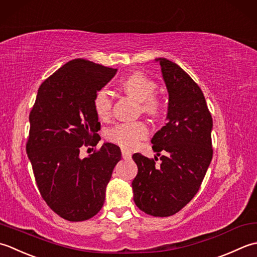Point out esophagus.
I'll list each match as a JSON object with an SVG mask.
<instances>
[{
  "label": "esophagus",
  "mask_w": 257,
  "mask_h": 257,
  "mask_svg": "<svg viewBox=\"0 0 257 257\" xmlns=\"http://www.w3.org/2000/svg\"><path fill=\"white\" fill-rule=\"evenodd\" d=\"M122 156H123V159H125V160H130L131 158H132V153H131L128 150L122 149Z\"/></svg>",
  "instance_id": "1"
}]
</instances>
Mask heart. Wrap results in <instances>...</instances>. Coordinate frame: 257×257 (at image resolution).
<instances>
[{
  "label": "heart",
  "mask_w": 257,
  "mask_h": 257,
  "mask_svg": "<svg viewBox=\"0 0 257 257\" xmlns=\"http://www.w3.org/2000/svg\"><path fill=\"white\" fill-rule=\"evenodd\" d=\"M122 90L130 96L138 99L141 104L142 112L150 116H158L161 113L163 104L161 98L156 95L158 84L142 73H134L125 76L119 82ZM93 107L99 119L106 121L112 115L113 97L106 88H98L93 97ZM149 134V128L144 122H124L116 124L109 128L106 138L111 142L122 146L124 149L132 150L145 139Z\"/></svg>",
  "instance_id": "obj_1"
}]
</instances>
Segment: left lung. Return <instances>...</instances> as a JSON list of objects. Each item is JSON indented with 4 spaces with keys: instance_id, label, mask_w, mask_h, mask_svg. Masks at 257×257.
<instances>
[{
    "instance_id": "8db88e82",
    "label": "left lung",
    "mask_w": 257,
    "mask_h": 257,
    "mask_svg": "<svg viewBox=\"0 0 257 257\" xmlns=\"http://www.w3.org/2000/svg\"><path fill=\"white\" fill-rule=\"evenodd\" d=\"M160 62L169 92L167 122L152 139L159 159L140 153L132 158L138 175L132 182L134 202L152 216H171L195 196L212 161L213 119L196 83L176 63Z\"/></svg>"
}]
</instances>
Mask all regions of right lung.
<instances>
[{
  "label": "right lung",
  "mask_w": 257,
  "mask_h": 257,
  "mask_svg": "<svg viewBox=\"0 0 257 257\" xmlns=\"http://www.w3.org/2000/svg\"><path fill=\"white\" fill-rule=\"evenodd\" d=\"M116 72L84 59L72 60L42 83L31 109L26 153L36 185L52 211L66 221L96 215L121 160L119 148L112 143L80 158L81 148L96 146L101 140L93 97Z\"/></svg>",
  "instance_id": "right-lung-1"
}]
</instances>
